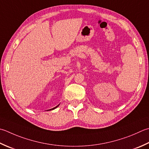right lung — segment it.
<instances>
[{
	"mask_svg": "<svg viewBox=\"0 0 149 149\" xmlns=\"http://www.w3.org/2000/svg\"><path fill=\"white\" fill-rule=\"evenodd\" d=\"M59 104H58L57 106H56V107H55L53 108V109H49V110H54V109H56V108H57L58 106H59Z\"/></svg>",
	"mask_w": 149,
	"mask_h": 149,
	"instance_id": "right-lung-1",
	"label": "right lung"
}]
</instances>
